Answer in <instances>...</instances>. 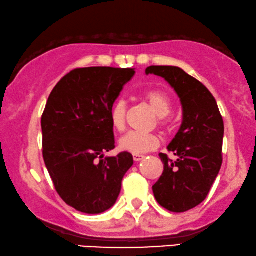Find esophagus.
<instances>
[{"mask_svg":"<svg viewBox=\"0 0 256 256\" xmlns=\"http://www.w3.org/2000/svg\"><path fill=\"white\" fill-rule=\"evenodd\" d=\"M143 158H144L143 155H134V162H140V161H142V160H143Z\"/></svg>","mask_w":256,"mask_h":256,"instance_id":"34e87169","label":"esophagus"}]
</instances>
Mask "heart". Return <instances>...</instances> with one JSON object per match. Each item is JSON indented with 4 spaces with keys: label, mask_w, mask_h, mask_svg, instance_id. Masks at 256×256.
I'll return each instance as SVG.
<instances>
[{
    "label": "heart",
    "mask_w": 256,
    "mask_h": 256,
    "mask_svg": "<svg viewBox=\"0 0 256 256\" xmlns=\"http://www.w3.org/2000/svg\"><path fill=\"white\" fill-rule=\"evenodd\" d=\"M144 98L156 113V116H158V125L166 128V125L168 124L166 116L172 112V101L168 94L161 90H150L144 94ZM125 116L126 102L122 98H118L110 110V125L116 131L120 132L125 128ZM158 146V138L152 134H140V132L131 131L122 136L119 140L120 150L134 154V155L152 152Z\"/></svg>",
    "instance_id": "heart-1"
}]
</instances>
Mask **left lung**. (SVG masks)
<instances>
[{"label": "left lung", "instance_id": "1", "mask_svg": "<svg viewBox=\"0 0 256 256\" xmlns=\"http://www.w3.org/2000/svg\"><path fill=\"white\" fill-rule=\"evenodd\" d=\"M146 74L164 78L182 104V124L167 148L178 158L160 154L164 166L154 196L168 211H188L204 202L220 170L223 118L210 90L180 68L152 66Z\"/></svg>", "mask_w": 256, "mask_h": 256}]
</instances>
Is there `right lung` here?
Wrapping results in <instances>:
<instances>
[{
    "mask_svg": "<svg viewBox=\"0 0 256 256\" xmlns=\"http://www.w3.org/2000/svg\"><path fill=\"white\" fill-rule=\"evenodd\" d=\"M134 69L92 66L66 74L51 92L42 116V158L57 193L80 212L112 208L134 164L130 152L113 158L110 110Z\"/></svg>",
    "mask_w": 256,
    "mask_h": 256,
    "instance_id": "right-lung-1",
    "label": "right lung"
}]
</instances>
